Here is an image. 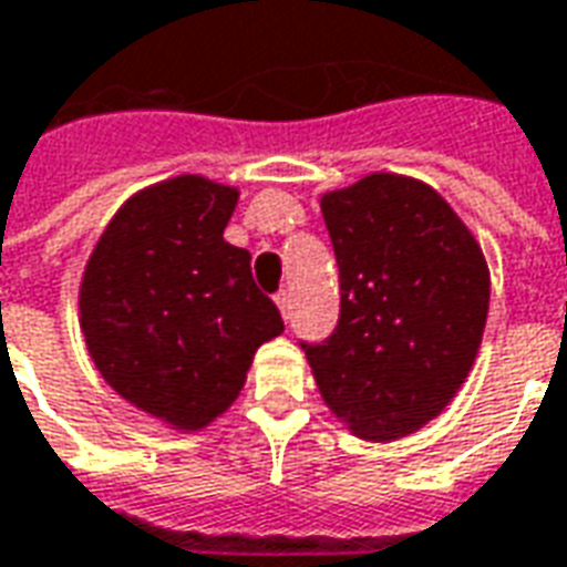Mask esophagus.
<instances>
[{
    "label": "esophagus",
    "mask_w": 567,
    "mask_h": 567,
    "mask_svg": "<svg viewBox=\"0 0 567 567\" xmlns=\"http://www.w3.org/2000/svg\"><path fill=\"white\" fill-rule=\"evenodd\" d=\"M276 300V307H279V312H282V319L288 321V309H291V300H288V291H279V295L272 297Z\"/></svg>",
    "instance_id": "34e87169"
}]
</instances>
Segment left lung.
<instances>
[{
  "label": "left lung",
  "mask_w": 567,
  "mask_h": 567,
  "mask_svg": "<svg viewBox=\"0 0 567 567\" xmlns=\"http://www.w3.org/2000/svg\"><path fill=\"white\" fill-rule=\"evenodd\" d=\"M340 267V324L303 346L324 404L355 437L389 443L440 416L474 368L488 264L446 199L370 173L321 194Z\"/></svg>",
  "instance_id": "obj_1"
}]
</instances>
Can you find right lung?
I'll list each match as a JSON object with an SVG mask.
<instances>
[{"label":"right lung","mask_w":567,"mask_h":567,"mask_svg":"<svg viewBox=\"0 0 567 567\" xmlns=\"http://www.w3.org/2000/svg\"><path fill=\"white\" fill-rule=\"evenodd\" d=\"M239 190L173 175L112 215L84 264L79 324L93 368L130 406L203 431L246 385L260 343L285 331L224 227Z\"/></svg>","instance_id":"right-lung-1"}]
</instances>
